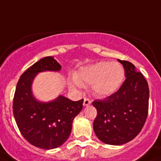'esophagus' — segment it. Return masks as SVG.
<instances>
[{
	"label": "esophagus",
	"instance_id": "obj_1",
	"mask_svg": "<svg viewBox=\"0 0 161 161\" xmlns=\"http://www.w3.org/2000/svg\"><path fill=\"white\" fill-rule=\"evenodd\" d=\"M90 104H91V101L87 98H84V100H83V106H84V107H87V106L90 105Z\"/></svg>",
	"mask_w": 161,
	"mask_h": 161
}]
</instances>
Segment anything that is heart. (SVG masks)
Instances as JSON below:
<instances>
[{
    "label": "heart",
    "mask_w": 161,
    "mask_h": 161,
    "mask_svg": "<svg viewBox=\"0 0 161 161\" xmlns=\"http://www.w3.org/2000/svg\"><path fill=\"white\" fill-rule=\"evenodd\" d=\"M125 78V69L117 62H99L81 68L74 74L71 87L91 85L92 92L98 97H107L116 93Z\"/></svg>",
    "instance_id": "1"
}]
</instances>
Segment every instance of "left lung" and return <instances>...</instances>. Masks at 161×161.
<instances>
[{
  "label": "left lung",
  "instance_id": "obj_1",
  "mask_svg": "<svg viewBox=\"0 0 161 161\" xmlns=\"http://www.w3.org/2000/svg\"><path fill=\"white\" fill-rule=\"evenodd\" d=\"M118 61L125 68L126 79L116 93L93 102L98 112L94 133L102 142L112 145L126 144L139 135L147 118L150 97L142 73L130 62Z\"/></svg>",
  "mask_w": 161,
  "mask_h": 161
}]
</instances>
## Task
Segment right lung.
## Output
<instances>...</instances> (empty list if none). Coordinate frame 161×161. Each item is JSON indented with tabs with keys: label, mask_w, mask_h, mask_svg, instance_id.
<instances>
[{
	"label": "right lung",
	"mask_w": 161,
	"mask_h": 161,
	"mask_svg": "<svg viewBox=\"0 0 161 161\" xmlns=\"http://www.w3.org/2000/svg\"><path fill=\"white\" fill-rule=\"evenodd\" d=\"M53 57H45L26 69L16 84L13 114L20 132L31 145L43 150L55 149L67 141L74 118L83 109V99L72 101L63 95L48 102L39 101L32 93V83L42 72H60Z\"/></svg>",
	"instance_id": "1"
}]
</instances>
